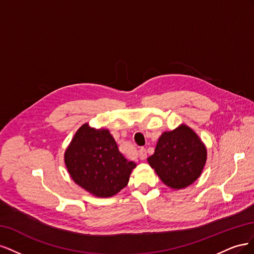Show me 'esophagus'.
I'll use <instances>...</instances> for the list:
<instances>
[{
    "label": "esophagus",
    "instance_id": "esophagus-1",
    "mask_svg": "<svg viewBox=\"0 0 254 254\" xmlns=\"http://www.w3.org/2000/svg\"><path fill=\"white\" fill-rule=\"evenodd\" d=\"M146 157H147V152H146V149L145 148L140 149V151H139V158L141 160H145Z\"/></svg>",
    "mask_w": 254,
    "mask_h": 254
}]
</instances>
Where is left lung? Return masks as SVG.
<instances>
[{
    "mask_svg": "<svg viewBox=\"0 0 254 254\" xmlns=\"http://www.w3.org/2000/svg\"><path fill=\"white\" fill-rule=\"evenodd\" d=\"M206 156L200 137L190 127L181 124L160 135L155 153L147 161L165 186L181 190L200 177Z\"/></svg>",
    "mask_w": 254,
    "mask_h": 254,
    "instance_id": "8db88e82",
    "label": "left lung"
}]
</instances>
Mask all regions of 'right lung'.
Listing matches in <instances>:
<instances>
[{"label": "right lung", "instance_id": "1", "mask_svg": "<svg viewBox=\"0 0 254 254\" xmlns=\"http://www.w3.org/2000/svg\"><path fill=\"white\" fill-rule=\"evenodd\" d=\"M64 163L76 184L101 198L112 197L124 189L136 166L120 152L108 129H96L88 123L68 144Z\"/></svg>", "mask_w": 254, "mask_h": 254}]
</instances>
